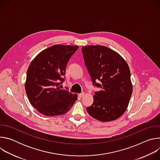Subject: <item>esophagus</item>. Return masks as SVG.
Masks as SVG:
<instances>
[{"label":"esophagus","mask_w":160,"mask_h":160,"mask_svg":"<svg viewBox=\"0 0 160 160\" xmlns=\"http://www.w3.org/2000/svg\"><path fill=\"white\" fill-rule=\"evenodd\" d=\"M78 97H79V98H82V97L84 96V93H83V92H82V93L78 94Z\"/></svg>","instance_id":"1"}]
</instances>
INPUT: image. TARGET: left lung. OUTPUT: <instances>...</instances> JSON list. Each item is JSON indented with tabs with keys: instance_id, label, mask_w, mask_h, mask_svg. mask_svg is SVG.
Masks as SVG:
<instances>
[{
	"instance_id": "1",
	"label": "left lung",
	"mask_w": 160,
	"mask_h": 160,
	"mask_svg": "<svg viewBox=\"0 0 160 160\" xmlns=\"http://www.w3.org/2000/svg\"><path fill=\"white\" fill-rule=\"evenodd\" d=\"M85 65L94 87L92 104L87 112L101 122L118 119L126 111L132 93L129 67L115 51L102 45L82 47Z\"/></svg>"
}]
</instances>
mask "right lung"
Instances as JSON below:
<instances>
[{
  "instance_id": "add662e5",
  "label": "right lung",
  "mask_w": 160,
  "mask_h": 160,
  "mask_svg": "<svg viewBox=\"0 0 160 160\" xmlns=\"http://www.w3.org/2000/svg\"><path fill=\"white\" fill-rule=\"evenodd\" d=\"M78 48L77 45H53L38 54L29 66L26 93L31 104L42 115H63L77 100V94L60 87L65 80L68 62Z\"/></svg>"
}]
</instances>
